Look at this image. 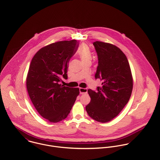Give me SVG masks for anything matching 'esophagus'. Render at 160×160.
<instances>
[{
  "label": "esophagus",
  "instance_id": "34e87169",
  "mask_svg": "<svg viewBox=\"0 0 160 160\" xmlns=\"http://www.w3.org/2000/svg\"><path fill=\"white\" fill-rule=\"evenodd\" d=\"M80 93L81 94H87L88 92V90L87 88H80Z\"/></svg>",
  "mask_w": 160,
  "mask_h": 160
}]
</instances>
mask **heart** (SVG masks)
<instances>
[{
	"label": "heart",
	"instance_id": "1",
	"mask_svg": "<svg viewBox=\"0 0 160 160\" xmlns=\"http://www.w3.org/2000/svg\"><path fill=\"white\" fill-rule=\"evenodd\" d=\"M78 54L80 57L82 62L91 61L92 58L91 51L88 45L83 43L80 46L78 50Z\"/></svg>",
	"mask_w": 160,
	"mask_h": 160
}]
</instances>
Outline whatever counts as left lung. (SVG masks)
I'll return each mask as SVG.
<instances>
[{"label":"left lung","instance_id":"1","mask_svg":"<svg viewBox=\"0 0 160 160\" xmlns=\"http://www.w3.org/2000/svg\"><path fill=\"white\" fill-rule=\"evenodd\" d=\"M93 45L99 61L95 78L103 82L98 91L88 90L91 101L86 110L94 120L107 123L117 117L129 101L133 79L128 59L118 47L99 41Z\"/></svg>","mask_w":160,"mask_h":160}]
</instances>
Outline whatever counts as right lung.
Returning <instances> with one entry per match:
<instances>
[{"instance_id":"add662e5","label":"right lung","mask_w":160,"mask_h":160,"mask_svg":"<svg viewBox=\"0 0 160 160\" xmlns=\"http://www.w3.org/2000/svg\"><path fill=\"white\" fill-rule=\"evenodd\" d=\"M78 47L77 40L56 42L40 48L26 77L29 98L39 114L51 123L67 118L80 91L59 84L68 78V64Z\"/></svg>"}]
</instances>
